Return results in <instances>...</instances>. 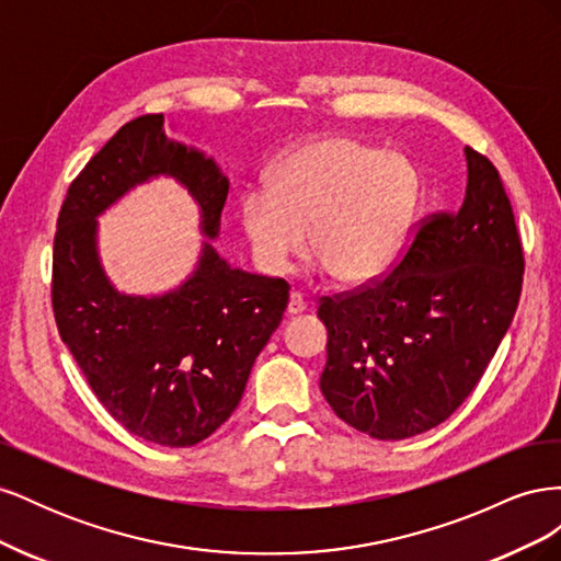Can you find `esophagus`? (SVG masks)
I'll return each mask as SVG.
<instances>
[{"label":"esophagus","instance_id":"obj_1","mask_svg":"<svg viewBox=\"0 0 561 561\" xmlns=\"http://www.w3.org/2000/svg\"><path fill=\"white\" fill-rule=\"evenodd\" d=\"M307 311V304H304V297L299 293L290 295V301H287V316H299Z\"/></svg>","mask_w":561,"mask_h":561}]
</instances>
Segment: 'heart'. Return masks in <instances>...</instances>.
<instances>
[{
    "mask_svg": "<svg viewBox=\"0 0 561 561\" xmlns=\"http://www.w3.org/2000/svg\"><path fill=\"white\" fill-rule=\"evenodd\" d=\"M268 192H248L239 219L254 260L283 274L307 248L344 287H365L393 268L414 225L421 175L398 151L351 138H316L283 154Z\"/></svg>",
    "mask_w": 561,
    "mask_h": 561,
    "instance_id": "b5f03b06",
    "label": "heart"
}]
</instances>
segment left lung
<instances>
[{"mask_svg": "<svg viewBox=\"0 0 561 561\" xmlns=\"http://www.w3.org/2000/svg\"><path fill=\"white\" fill-rule=\"evenodd\" d=\"M463 154L461 208L423 225L383 280L318 309L328 328L322 396L375 439L414 437L451 416L517 311L524 257L511 201L486 157Z\"/></svg>", "mask_w": 561, "mask_h": 561, "instance_id": "1", "label": "left lung"}]
</instances>
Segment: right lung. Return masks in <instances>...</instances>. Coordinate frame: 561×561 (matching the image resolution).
<instances>
[{
	"instance_id": "obj_1",
	"label": "right lung",
	"mask_w": 561,
	"mask_h": 561,
	"mask_svg": "<svg viewBox=\"0 0 561 561\" xmlns=\"http://www.w3.org/2000/svg\"><path fill=\"white\" fill-rule=\"evenodd\" d=\"M171 176L199 206L193 274L157 296H130L99 260L96 219L138 185ZM229 178L194 145L165 135L163 114L133 118L70 184L54 245V313L62 342L105 410L161 447H192L239 407L260 351L287 307V283L219 257Z\"/></svg>"
}]
</instances>
